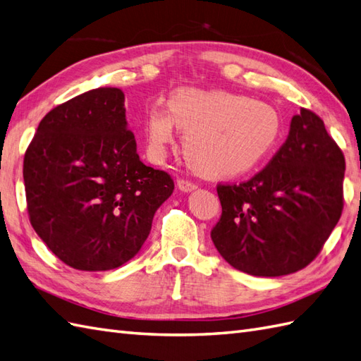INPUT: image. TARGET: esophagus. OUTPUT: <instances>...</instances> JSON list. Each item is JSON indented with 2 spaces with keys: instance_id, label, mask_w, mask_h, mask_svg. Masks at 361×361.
Listing matches in <instances>:
<instances>
[{
  "instance_id": "esophagus-1",
  "label": "esophagus",
  "mask_w": 361,
  "mask_h": 361,
  "mask_svg": "<svg viewBox=\"0 0 361 361\" xmlns=\"http://www.w3.org/2000/svg\"><path fill=\"white\" fill-rule=\"evenodd\" d=\"M178 188L182 191V193H190V191L196 190V183L190 182V180H183V179H179L178 180Z\"/></svg>"
}]
</instances>
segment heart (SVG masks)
I'll return each instance as SVG.
<instances>
[{
	"mask_svg": "<svg viewBox=\"0 0 361 361\" xmlns=\"http://www.w3.org/2000/svg\"><path fill=\"white\" fill-rule=\"evenodd\" d=\"M174 125L185 133L188 164L213 178H236L255 170L281 134V117L266 102L222 90L179 87L168 99V109L153 106L145 116L149 156L164 154Z\"/></svg>",
	"mask_w": 361,
	"mask_h": 361,
	"instance_id": "heart-1",
	"label": "heart"
}]
</instances>
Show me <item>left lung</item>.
<instances>
[{
    "label": "left lung",
    "mask_w": 361,
    "mask_h": 361,
    "mask_svg": "<svg viewBox=\"0 0 361 361\" xmlns=\"http://www.w3.org/2000/svg\"><path fill=\"white\" fill-rule=\"evenodd\" d=\"M344 156L323 120L293 116L284 145L262 171L219 185L222 216L212 241L231 267L283 276L314 261L343 210Z\"/></svg>",
    "instance_id": "1"
}]
</instances>
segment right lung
Segmentation results:
<instances>
[{
	"mask_svg": "<svg viewBox=\"0 0 361 361\" xmlns=\"http://www.w3.org/2000/svg\"><path fill=\"white\" fill-rule=\"evenodd\" d=\"M125 113L118 87L80 94L44 116L24 156L32 227L77 270L134 258L174 190L170 176L140 160Z\"/></svg>",
	"mask_w": 361,
	"mask_h": 361,
	"instance_id": "add662e5",
	"label": "right lung"
}]
</instances>
